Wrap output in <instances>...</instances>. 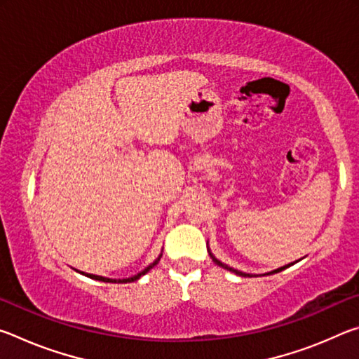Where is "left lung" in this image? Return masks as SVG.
<instances>
[{"mask_svg":"<svg viewBox=\"0 0 359 359\" xmlns=\"http://www.w3.org/2000/svg\"><path fill=\"white\" fill-rule=\"evenodd\" d=\"M208 252H209V255H210V258H212V261H214V263L217 264V266H220V267H223V269H226V271H229V272H234L236 276H241V277H253V274H247V272H242V271H238V269H234V267H231V266H228V264H224V263H222L220 259H217L214 255H212V252H210V248L208 247ZM296 263V261H294ZM294 263H290V264H285V266H282V267H277V269H274V271H271V272H266V274H263V276H271V274H277V272H280V271H283V269H287V267H290L291 264H294ZM257 277V276H255Z\"/></svg>","mask_w":359,"mask_h":359,"instance_id":"left-lung-1","label":"left lung"}]
</instances>
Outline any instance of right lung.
I'll list each match as a JSON object with an SVG mask.
<instances>
[{
  "label": "right lung",
  "instance_id": "add662e5",
  "mask_svg": "<svg viewBox=\"0 0 359 359\" xmlns=\"http://www.w3.org/2000/svg\"><path fill=\"white\" fill-rule=\"evenodd\" d=\"M160 258H161V253H160V257H158V258L154 261V263H150L147 267H145V269H142L141 272H137L136 276H131V277H126V278H109V277H102V276L87 274V272H82V271H77V269H74V271H76V272H79V274L85 276V277H90V278H93V280H100V282H109V283H130V282H136V280H139V278H141L142 276L147 274V272L151 269V267H154V266H156V264H158V261H160Z\"/></svg>",
  "mask_w": 359,
  "mask_h": 359
}]
</instances>
